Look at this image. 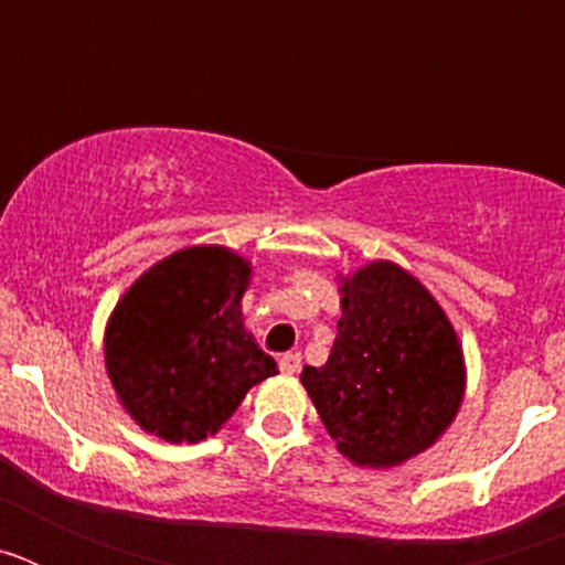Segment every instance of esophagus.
<instances>
[{"label":"esophagus","instance_id":"esophagus-1","mask_svg":"<svg viewBox=\"0 0 565 565\" xmlns=\"http://www.w3.org/2000/svg\"><path fill=\"white\" fill-rule=\"evenodd\" d=\"M299 367H302V356H299L297 351L282 353V356H279V371L288 373V376H294V373H299Z\"/></svg>","mask_w":565,"mask_h":565}]
</instances>
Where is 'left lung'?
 <instances>
[{
    "label": "left lung",
    "instance_id": "left-lung-1",
    "mask_svg": "<svg viewBox=\"0 0 565 565\" xmlns=\"http://www.w3.org/2000/svg\"><path fill=\"white\" fill-rule=\"evenodd\" d=\"M299 379L342 456L396 467L456 418L463 359L427 288L393 263H371L342 286L328 362Z\"/></svg>",
    "mask_w": 565,
    "mask_h": 565
}]
</instances>
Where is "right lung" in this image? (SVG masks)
Instances as JSON below:
<instances>
[{
	"instance_id": "obj_1",
	"label": "right lung",
	"mask_w": 565,
	"mask_h": 565,
	"mask_svg": "<svg viewBox=\"0 0 565 565\" xmlns=\"http://www.w3.org/2000/svg\"><path fill=\"white\" fill-rule=\"evenodd\" d=\"M248 263L221 246H194L149 268L107 328V371L129 416L163 441H203L221 430L248 387L277 373L243 328Z\"/></svg>"
}]
</instances>
